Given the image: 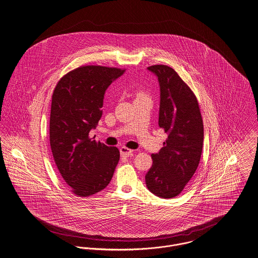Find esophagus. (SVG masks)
<instances>
[{
  "label": "esophagus",
  "instance_id": "34e87169",
  "mask_svg": "<svg viewBox=\"0 0 258 258\" xmlns=\"http://www.w3.org/2000/svg\"><path fill=\"white\" fill-rule=\"evenodd\" d=\"M132 153H133V150L128 149L127 147H121L120 148V154H121L122 157H126L127 158L130 155H132Z\"/></svg>",
  "mask_w": 258,
  "mask_h": 258
}]
</instances>
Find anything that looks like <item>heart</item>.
Listing matches in <instances>:
<instances>
[{"mask_svg": "<svg viewBox=\"0 0 258 258\" xmlns=\"http://www.w3.org/2000/svg\"><path fill=\"white\" fill-rule=\"evenodd\" d=\"M141 96H148L144 92H137L136 93V97H141Z\"/></svg>", "mask_w": 258, "mask_h": 258, "instance_id": "1", "label": "heart"}]
</instances>
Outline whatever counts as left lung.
<instances>
[{
    "instance_id": "1",
    "label": "left lung",
    "mask_w": 258,
    "mask_h": 258,
    "mask_svg": "<svg viewBox=\"0 0 258 258\" xmlns=\"http://www.w3.org/2000/svg\"><path fill=\"white\" fill-rule=\"evenodd\" d=\"M161 89L159 126L167 138L145 175L148 189L162 198L181 193L200 162L203 148V120L198 100L172 68L153 65Z\"/></svg>"
}]
</instances>
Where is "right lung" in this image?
<instances>
[{
    "label": "right lung",
    "mask_w": 258,
    "mask_h": 258,
    "mask_svg": "<svg viewBox=\"0 0 258 258\" xmlns=\"http://www.w3.org/2000/svg\"><path fill=\"white\" fill-rule=\"evenodd\" d=\"M126 69L85 65L64 75L52 94L49 138L54 162L79 197L101 191L110 182L120 157L116 147L91 138L102 115L106 89Z\"/></svg>",
    "instance_id": "add662e5"
}]
</instances>
